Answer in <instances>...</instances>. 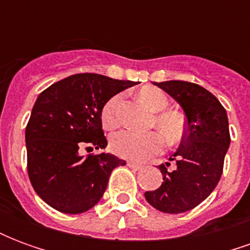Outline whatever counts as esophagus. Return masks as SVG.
Instances as JSON below:
<instances>
[{
    "mask_svg": "<svg viewBox=\"0 0 250 250\" xmlns=\"http://www.w3.org/2000/svg\"><path fill=\"white\" fill-rule=\"evenodd\" d=\"M127 166L130 168H132V170H135V171H138V170H142L143 168V166L142 165H139V163H135V162H127Z\"/></svg>",
    "mask_w": 250,
    "mask_h": 250,
    "instance_id": "1",
    "label": "esophagus"
}]
</instances>
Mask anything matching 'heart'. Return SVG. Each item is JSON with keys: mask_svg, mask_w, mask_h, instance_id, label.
<instances>
[{"mask_svg": "<svg viewBox=\"0 0 250 250\" xmlns=\"http://www.w3.org/2000/svg\"><path fill=\"white\" fill-rule=\"evenodd\" d=\"M138 98L150 109L152 118L150 127L161 131L168 145H177L184 139L186 125L184 115L175 109H166L168 98L162 89L155 87H143L138 92ZM120 96H112L102 109V123L105 130H115L120 123L119 118ZM109 148L118 157L146 161L162 151L163 138L157 131L146 134H136L131 131H120L111 136Z\"/></svg>", "mask_w": 250, "mask_h": 250, "instance_id": "obj_1", "label": "heart"}]
</instances>
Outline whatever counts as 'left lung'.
I'll return each instance as SVG.
<instances>
[{
	"label": "left lung",
	"instance_id": "1",
	"mask_svg": "<svg viewBox=\"0 0 250 250\" xmlns=\"http://www.w3.org/2000/svg\"><path fill=\"white\" fill-rule=\"evenodd\" d=\"M174 98L186 115V131L170 161L175 168L159 166L163 184L146 191L147 202L163 213L178 214L194 209L209 197L220 182L229 145V123L222 104L198 84L181 80L155 83ZM170 166V163H166Z\"/></svg>",
	"mask_w": 250,
	"mask_h": 250
}]
</instances>
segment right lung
<instances>
[{"label": "right lung", "mask_w": 250, "mask_h": 250, "mask_svg": "<svg viewBox=\"0 0 250 250\" xmlns=\"http://www.w3.org/2000/svg\"><path fill=\"white\" fill-rule=\"evenodd\" d=\"M135 85L96 73H77L44 89L25 130L28 175L44 202L66 214L98 204L112 170L125 162L112 154L79 151L104 148L102 109L114 95Z\"/></svg>", "instance_id": "obj_1"}]
</instances>
